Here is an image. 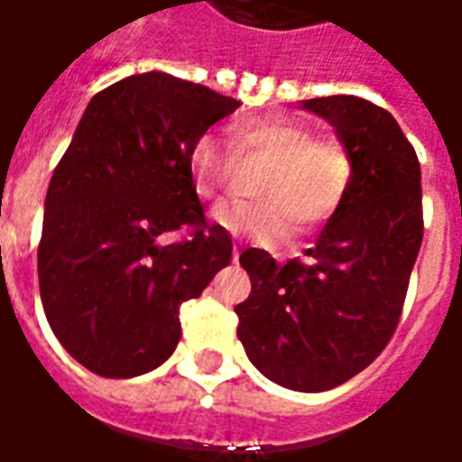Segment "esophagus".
<instances>
[{
    "label": "esophagus",
    "instance_id": "1",
    "mask_svg": "<svg viewBox=\"0 0 462 462\" xmlns=\"http://www.w3.org/2000/svg\"><path fill=\"white\" fill-rule=\"evenodd\" d=\"M240 260V250H237V245H235V250H232V262Z\"/></svg>",
    "mask_w": 462,
    "mask_h": 462
}]
</instances>
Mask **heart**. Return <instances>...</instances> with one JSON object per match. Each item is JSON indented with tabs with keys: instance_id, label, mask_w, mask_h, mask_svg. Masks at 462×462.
I'll use <instances>...</instances> for the list:
<instances>
[{
	"instance_id": "heart-1",
	"label": "heart",
	"mask_w": 462,
	"mask_h": 462,
	"mask_svg": "<svg viewBox=\"0 0 462 462\" xmlns=\"http://www.w3.org/2000/svg\"><path fill=\"white\" fill-rule=\"evenodd\" d=\"M237 158L262 155L270 168L254 185L260 200H225L210 212L212 222L230 235L280 242L334 217L351 195L356 162L348 145L331 135H314L307 123L260 118L232 128ZM192 190L202 200L217 198L235 171V158L212 135H200L188 155Z\"/></svg>"
}]
</instances>
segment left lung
<instances>
[{
  "instance_id": "1",
  "label": "left lung",
  "mask_w": 462,
  "mask_h": 462,
  "mask_svg": "<svg viewBox=\"0 0 462 462\" xmlns=\"http://www.w3.org/2000/svg\"><path fill=\"white\" fill-rule=\"evenodd\" d=\"M301 106L348 145L354 188L307 262L242 252L252 291L235 311L252 364L280 386L317 393L356 376L393 337L423 242V202L418 155L386 108L358 96Z\"/></svg>"
}]
</instances>
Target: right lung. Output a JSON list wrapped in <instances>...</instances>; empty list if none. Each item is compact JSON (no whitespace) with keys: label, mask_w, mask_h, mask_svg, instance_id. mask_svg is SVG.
Returning a JSON list of instances; mask_svg holds the SVG:
<instances>
[{"label":"right lung","mask_w":462,"mask_h":462,"mask_svg":"<svg viewBox=\"0 0 462 462\" xmlns=\"http://www.w3.org/2000/svg\"><path fill=\"white\" fill-rule=\"evenodd\" d=\"M240 101L162 71L91 98L46 192L39 291L71 356L106 378L158 368L180 341V304L232 260L205 220L188 155ZM189 237L161 245L165 231Z\"/></svg>","instance_id":"add662e5"}]
</instances>
